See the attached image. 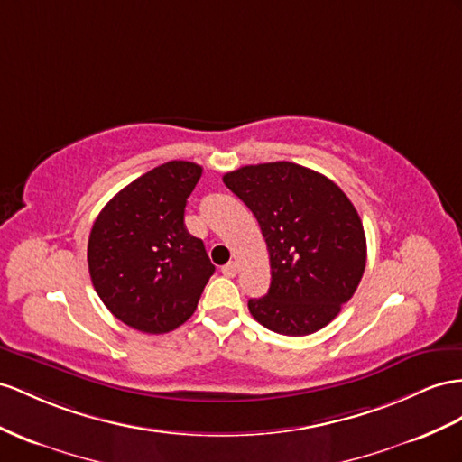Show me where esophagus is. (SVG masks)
<instances>
[{"instance_id":"34e87169","label":"esophagus","mask_w":462,"mask_h":462,"mask_svg":"<svg viewBox=\"0 0 462 462\" xmlns=\"http://www.w3.org/2000/svg\"><path fill=\"white\" fill-rule=\"evenodd\" d=\"M236 273H238V263H236V262H228L226 265L222 267V275H226V277H234Z\"/></svg>"}]
</instances>
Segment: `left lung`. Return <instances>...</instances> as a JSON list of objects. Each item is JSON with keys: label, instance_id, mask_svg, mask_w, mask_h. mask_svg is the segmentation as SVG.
Here are the masks:
<instances>
[{"label": "left lung", "instance_id": "8db88e82", "mask_svg": "<svg viewBox=\"0 0 462 462\" xmlns=\"http://www.w3.org/2000/svg\"><path fill=\"white\" fill-rule=\"evenodd\" d=\"M254 212L267 244L271 285L247 302L271 332L309 336L328 326L357 291L366 263L363 222L326 175L271 162L222 177Z\"/></svg>", "mask_w": 462, "mask_h": 462}]
</instances>
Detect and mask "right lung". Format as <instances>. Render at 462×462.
<instances>
[{
    "instance_id": "1",
    "label": "right lung",
    "mask_w": 462,
    "mask_h": 462,
    "mask_svg": "<svg viewBox=\"0 0 462 462\" xmlns=\"http://www.w3.org/2000/svg\"><path fill=\"white\" fill-rule=\"evenodd\" d=\"M203 168L173 160L121 189L93 222L91 282L109 312L144 334L193 316L215 265L185 228V205Z\"/></svg>"
}]
</instances>
